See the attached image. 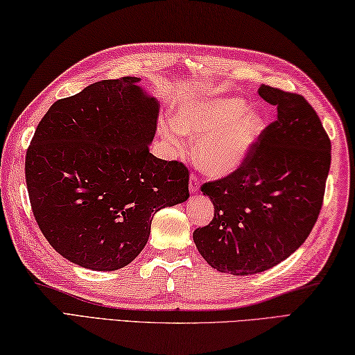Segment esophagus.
Listing matches in <instances>:
<instances>
[{"label": "esophagus", "instance_id": "1", "mask_svg": "<svg viewBox=\"0 0 355 355\" xmlns=\"http://www.w3.org/2000/svg\"><path fill=\"white\" fill-rule=\"evenodd\" d=\"M198 184H200V182H198V178L193 175H191V183H189V191H191V193H195V192H198Z\"/></svg>", "mask_w": 355, "mask_h": 355}]
</instances>
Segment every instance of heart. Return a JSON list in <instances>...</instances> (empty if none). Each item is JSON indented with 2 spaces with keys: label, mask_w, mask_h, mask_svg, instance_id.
Segmentation results:
<instances>
[{
  "label": "heart",
  "mask_w": 355,
  "mask_h": 355,
  "mask_svg": "<svg viewBox=\"0 0 355 355\" xmlns=\"http://www.w3.org/2000/svg\"><path fill=\"white\" fill-rule=\"evenodd\" d=\"M172 125L162 135L172 148L183 146L182 135L197 139L195 162L214 177L235 172L261 139L266 122L261 112L235 96L201 97L186 101L173 110Z\"/></svg>",
  "instance_id": "heart-1"
}]
</instances>
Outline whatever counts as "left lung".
<instances>
[{
    "mask_svg": "<svg viewBox=\"0 0 355 355\" xmlns=\"http://www.w3.org/2000/svg\"><path fill=\"white\" fill-rule=\"evenodd\" d=\"M259 96L277 108L239 169L201 192L215 206L214 220L193 232V243L221 273H261L305 243L322 209L331 141L302 96L268 85Z\"/></svg>",
    "mask_w": 355,
    "mask_h": 355,
    "instance_id": "obj_1",
    "label": "left lung"
}]
</instances>
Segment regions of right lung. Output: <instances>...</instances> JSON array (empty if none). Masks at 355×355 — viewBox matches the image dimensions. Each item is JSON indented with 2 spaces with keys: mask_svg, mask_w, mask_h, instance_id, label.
Instances as JSON below:
<instances>
[{
  "mask_svg": "<svg viewBox=\"0 0 355 355\" xmlns=\"http://www.w3.org/2000/svg\"><path fill=\"white\" fill-rule=\"evenodd\" d=\"M160 103L140 78L55 102L26 155L35 220L65 259L114 271L146 245L154 215L189 198V171L149 153Z\"/></svg>",
  "mask_w": 355,
  "mask_h": 355,
  "instance_id": "add662e5",
  "label": "right lung"
}]
</instances>
